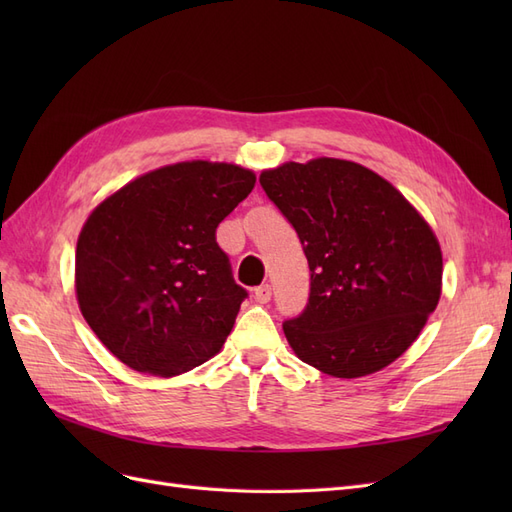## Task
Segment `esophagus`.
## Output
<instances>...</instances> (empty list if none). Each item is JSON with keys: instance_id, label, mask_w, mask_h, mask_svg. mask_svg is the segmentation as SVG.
Instances as JSON below:
<instances>
[{"instance_id": "1", "label": "esophagus", "mask_w": 512, "mask_h": 512, "mask_svg": "<svg viewBox=\"0 0 512 512\" xmlns=\"http://www.w3.org/2000/svg\"><path fill=\"white\" fill-rule=\"evenodd\" d=\"M254 299L258 301V303H269L271 301V286L269 284H262V286H258L256 290H254Z\"/></svg>"}]
</instances>
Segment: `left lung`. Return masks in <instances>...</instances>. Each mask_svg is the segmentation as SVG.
<instances>
[{
  "label": "left lung",
  "instance_id": "obj_1",
  "mask_svg": "<svg viewBox=\"0 0 512 512\" xmlns=\"http://www.w3.org/2000/svg\"><path fill=\"white\" fill-rule=\"evenodd\" d=\"M260 185L297 230L309 301L284 322L294 354L333 378H361L399 359L442 294L436 232L393 183L350 160L284 162Z\"/></svg>",
  "mask_w": 512,
  "mask_h": 512
}]
</instances>
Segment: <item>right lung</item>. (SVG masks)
Here are the masks:
<instances>
[{"label": "right lung", "instance_id": "add662e5", "mask_svg": "<svg viewBox=\"0 0 512 512\" xmlns=\"http://www.w3.org/2000/svg\"><path fill=\"white\" fill-rule=\"evenodd\" d=\"M254 183V170L239 164L177 162L89 213L76 241V301L121 363L173 378L222 350L247 292L232 280L215 228Z\"/></svg>", "mask_w": 512, "mask_h": 512}]
</instances>
